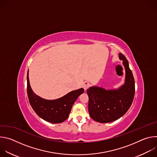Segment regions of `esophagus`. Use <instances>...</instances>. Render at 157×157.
I'll list each match as a JSON object with an SVG mask.
<instances>
[{
    "mask_svg": "<svg viewBox=\"0 0 157 157\" xmlns=\"http://www.w3.org/2000/svg\"><path fill=\"white\" fill-rule=\"evenodd\" d=\"M89 86H90V84H89V82H87V81L84 82V83L82 84V87H83V88H84L85 91L87 90V89H88Z\"/></svg>",
    "mask_w": 157,
    "mask_h": 157,
    "instance_id": "obj_1",
    "label": "esophagus"
}]
</instances>
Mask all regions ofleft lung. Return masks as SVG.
<instances>
[{
	"instance_id": "8db88e82",
	"label": "left lung",
	"mask_w": 157,
	"mask_h": 157,
	"mask_svg": "<svg viewBox=\"0 0 157 157\" xmlns=\"http://www.w3.org/2000/svg\"><path fill=\"white\" fill-rule=\"evenodd\" d=\"M119 58L123 61L125 70L124 85L113 90L96 86L87 89L89 113L96 122L108 123L119 119L127 113L132 103L135 94V81L125 56L119 53Z\"/></svg>"
}]
</instances>
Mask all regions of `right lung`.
I'll list each match as a JSON object with an SVG mask.
<instances>
[{
    "instance_id": "right-lung-1",
    "label": "right lung",
    "mask_w": 157,
    "mask_h": 157,
    "mask_svg": "<svg viewBox=\"0 0 157 157\" xmlns=\"http://www.w3.org/2000/svg\"><path fill=\"white\" fill-rule=\"evenodd\" d=\"M27 79V94L32 107L41 119L53 124L61 123L68 119L73 104L84 93V89L81 88L55 100L44 99L33 92L30 85L29 71Z\"/></svg>"
}]
</instances>
